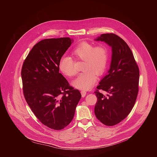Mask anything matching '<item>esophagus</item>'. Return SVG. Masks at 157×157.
<instances>
[{"mask_svg": "<svg viewBox=\"0 0 157 157\" xmlns=\"http://www.w3.org/2000/svg\"><path fill=\"white\" fill-rule=\"evenodd\" d=\"M81 94H82V96L83 97H85V95H86V92L85 90H81Z\"/></svg>", "mask_w": 157, "mask_h": 157, "instance_id": "34e87169", "label": "esophagus"}]
</instances>
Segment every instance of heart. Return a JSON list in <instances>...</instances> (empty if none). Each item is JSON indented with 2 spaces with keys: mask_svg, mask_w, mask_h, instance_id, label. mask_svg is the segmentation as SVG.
Masks as SVG:
<instances>
[{
  "mask_svg": "<svg viewBox=\"0 0 157 157\" xmlns=\"http://www.w3.org/2000/svg\"><path fill=\"white\" fill-rule=\"evenodd\" d=\"M72 55L74 59L84 62L82 67L83 72L73 82V85L80 90H90L97 82L96 75H103L108 67L110 56L108 47L104 44L94 46L83 42L73 49ZM59 69L67 77H73L77 74L74 61L69 56L62 57Z\"/></svg>",
  "mask_w": 157,
  "mask_h": 157,
  "instance_id": "b5f03b06",
  "label": "heart"
}]
</instances>
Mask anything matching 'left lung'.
I'll return each instance as SVG.
<instances>
[{
    "mask_svg": "<svg viewBox=\"0 0 157 157\" xmlns=\"http://www.w3.org/2000/svg\"><path fill=\"white\" fill-rule=\"evenodd\" d=\"M95 40L112 47L110 69L94 92L97 98L96 117L106 126H112L123 120L134 106L138 93L139 68L131 49L117 35L103 34ZM99 90L108 94L103 95Z\"/></svg>",
    "mask_w": 157,
    "mask_h": 157,
    "instance_id": "left-lung-1",
    "label": "left lung"
}]
</instances>
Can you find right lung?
Here are the masks:
<instances>
[{
	"label": "right lung",
	"mask_w": 157,
	"mask_h": 157,
	"mask_svg": "<svg viewBox=\"0 0 157 157\" xmlns=\"http://www.w3.org/2000/svg\"><path fill=\"white\" fill-rule=\"evenodd\" d=\"M69 37L46 39L36 44L23 62L21 76L26 103L39 121L54 130L73 119L82 95L59 73V62L71 45Z\"/></svg>",
	"instance_id": "obj_1"
}]
</instances>
